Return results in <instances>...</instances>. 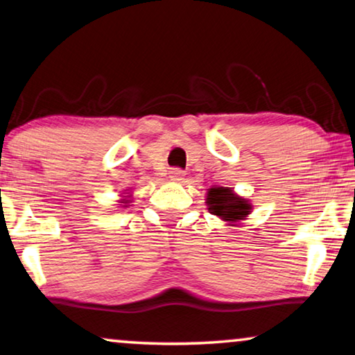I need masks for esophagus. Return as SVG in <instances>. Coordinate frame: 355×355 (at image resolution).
Returning a JSON list of instances; mask_svg holds the SVG:
<instances>
[{
  "mask_svg": "<svg viewBox=\"0 0 355 355\" xmlns=\"http://www.w3.org/2000/svg\"><path fill=\"white\" fill-rule=\"evenodd\" d=\"M184 177V172L180 171V168H172L171 172H168V178H171V182L173 183H180Z\"/></svg>",
  "mask_w": 355,
  "mask_h": 355,
  "instance_id": "34e87169",
  "label": "esophagus"
}]
</instances>
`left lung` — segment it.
<instances>
[{
	"label": "left lung",
	"mask_w": 355,
	"mask_h": 355,
	"mask_svg": "<svg viewBox=\"0 0 355 355\" xmlns=\"http://www.w3.org/2000/svg\"><path fill=\"white\" fill-rule=\"evenodd\" d=\"M205 204L211 215L223 219L229 226H235L239 221H243L252 210L248 199L235 194L234 189L215 187L207 191Z\"/></svg>",
	"instance_id": "8db88e82"
}]
</instances>
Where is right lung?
<instances>
[{
	"instance_id": "add662e5",
	"label": "right lung",
	"mask_w": 355,
	"mask_h": 355,
	"mask_svg": "<svg viewBox=\"0 0 355 355\" xmlns=\"http://www.w3.org/2000/svg\"><path fill=\"white\" fill-rule=\"evenodd\" d=\"M128 194V193H126ZM123 198H125V199H121L120 200V204H125V205H123V207H128V204H129V202H131V200H129L128 198H129V196H123Z\"/></svg>"
}]
</instances>
